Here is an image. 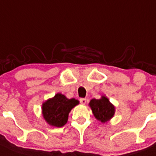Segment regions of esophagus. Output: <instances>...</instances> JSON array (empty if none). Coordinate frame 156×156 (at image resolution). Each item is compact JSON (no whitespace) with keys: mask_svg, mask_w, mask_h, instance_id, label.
Segmentation results:
<instances>
[{"mask_svg":"<svg viewBox=\"0 0 156 156\" xmlns=\"http://www.w3.org/2000/svg\"><path fill=\"white\" fill-rule=\"evenodd\" d=\"M80 103L83 105H85L86 103H87V99H84V98H81L80 99Z\"/></svg>","mask_w":156,"mask_h":156,"instance_id":"1","label":"esophagus"}]
</instances>
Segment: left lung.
Returning <instances> with one entry per match:
<instances>
[{
	"instance_id": "obj_1",
	"label": "left lung",
	"mask_w": 156,
	"mask_h": 156,
	"mask_svg": "<svg viewBox=\"0 0 156 156\" xmlns=\"http://www.w3.org/2000/svg\"><path fill=\"white\" fill-rule=\"evenodd\" d=\"M89 106L91 108L95 118L103 123L112 118L115 113V107L105 96L99 99H92Z\"/></svg>"
}]
</instances>
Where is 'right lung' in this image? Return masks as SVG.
Masks as SVG:
<instances>
[{
  "label": "right lung",
  "instance_id": "add662e5",
  "mask_svg": "<svg viewBox=\"0 0 156 156\" xmlns=\"http://www.w3.org/2000/svg\"><path fill=\"white\" fill-rule=\"evenodd\" d=\"M78 104L77 99H67L64 95L57 93L43 103V116L49 125L62 127L67 122L71 109Z\"/></svg>",
  "mask_w": 156,
  "mask_h": 156
}]
</instances>
